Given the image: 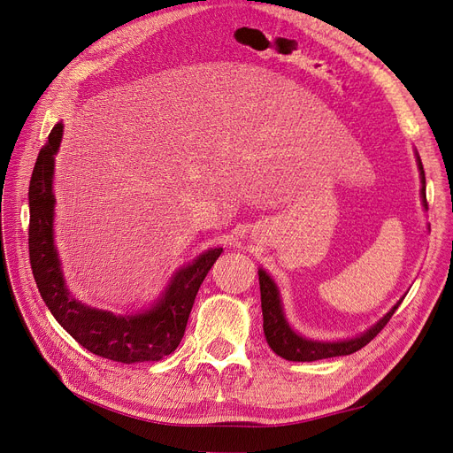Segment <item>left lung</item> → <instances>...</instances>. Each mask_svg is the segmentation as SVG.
Masks as SVG:
<instances>
[{"label": "left lung", "mask_w": 453, "mask_h": 453, "mask_svg": "<svg viewBox=\"0 0 453 453\" xmlns=\"http://www.w3.org/2000/svg\"><path fill=\"white\" fill-rule=\"evenodd\" d=\"M418 161V171H420V181H422V205L427 209L426 202V176L422 169V161L417 156ZM258 284H260V306H263V326H265V336L268 345L275 354H279L280 358L288 360V362H316V360H325V358H334V356H347L356 350H360L365 347L376 334L382 330L402 299L391 308V311L380 319L376 325H372L369 330H365L362 336L352 338V340H343V342H314V340H306L299 336L297 332L292 330L288 325L287 318H284L282 312V304L279 297L277 284L272 280V277L265 272L258 270Z\"/></svg>", "instance_id": "8db88e82"}]
</instances>
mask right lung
Returning a JSON list of instances; mask_svg holds the SVG:
<instances>
[{
  "instance_id": "obj_1",
  "label": "right lung",
  "mask_w": 453,
  "mask_h": 453,
  "mask_svg": "<svg viewBox=\"0 0 453 453\" xmlns=\"http://www.w3.org/2000/svg\"><path fill=\"white\" fill-rule=\"evenodd\" d=\"M62 132V123H57L36 157L29 185V258L38 292L55 319L89 352L121 364L157 362L180 345L200 284L222 248L207 250L181 268L157 303L141 314L115 316L71 297L53 241V169Z\"/></svg>"
}]
</instances>
